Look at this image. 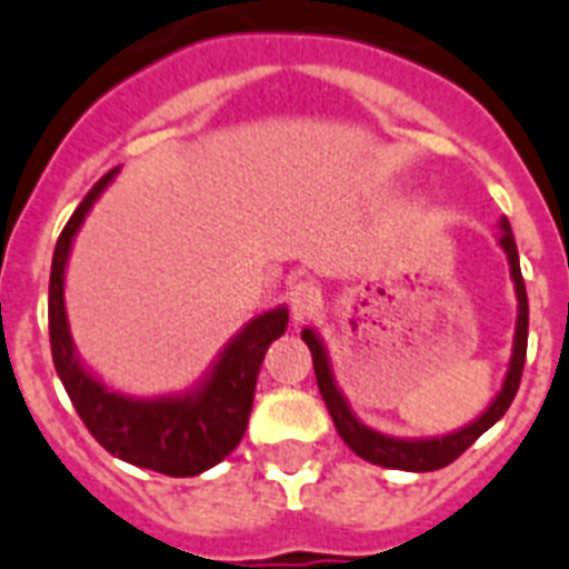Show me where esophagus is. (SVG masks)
I'll return each instance as SVG.
<instances>
[{"instance_id":"1","label":"esophagus","mask_w":569,"mask_h":569,"mask_svg":"<svg viewBox=\"0 0 569 569\" xmlns=\"http://www.w3.org/2000/svg\"><path fill=\"white\" fill-rule=\"evenodd\" d=\"M320 300H323V295H320V289L312 283V280H300V283H295L289 291L291 318L295 320L312 318V315L320 309Z\"/></svg>"}]
</instances>
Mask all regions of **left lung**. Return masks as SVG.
I'll use <instances>...</instances> for the list:
<instances>
[{
  "label": "left lung",
  "instance_id": "8db88e82",
  "mask_svg": "<svg viewBox=\"0 0 569 569\" xmlns=\"http://www.w3.org/2000/svg\"><path fill=\"white\" fill-rule=\"evenodd\" d=\"M498 246L507 254V263H510V278L516 286V300H518V315H516V332H512V352L510 363H507V372H503L501 389L496 392V398L490 401V407L478 415L476 421L463 423L461 429H452L447 435H427V438H398V435L380 432V429L369 427L355 415L352 403L343 395V389L338 387L332 369V358H329V349H326L323 338L318 335V329L306 326L300 338L306 340L309 352H312L315 363V378H318V389L323 395L326 409L332 415L335 429L343 438V443L352 449L355 456H360L363 461L378 463V467L387 469H403V472H432V469H441L447 463L456 461L463 449H469L472 443L481 438L492 423H498L503 418V412L510 409L512 398L518 392V383H521L523 372V358H527V326H530V306H527V289H523L521 278V263H518V246L516 237H512L510 220L501 217L498 220Z\"/></svg>",
  "mask_w": 569,
  "mask_h": 569
}]
</instances>
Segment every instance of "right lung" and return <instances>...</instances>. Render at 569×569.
<instances>
[{
	"instance_id": "obj_1",
	"label": "right lung",
	"mask_w": 569,
	"mask_h": 569,
	"mask_svg": "<svg viewBox=\"0 0 569 569\" xmlns=\"http://www.w3.org/2000/svg\"><path fill=\"white\" fill-rule=\"evenodd\" d=\"M117 174H120V166L108 171L88 191L53 249L51 286H48L53 367L88 432L113 458L140 469H154L162 476H200L223 461L243 438L266 349L271 340H278L286 332L289 309L274 306L240 326V332L231 335L229 343L217 352L202 378L182 392L140 398V395L108 387L106 380L79 358V349L73 343L66 309V271L73 237L86 223L93 202L100 200Z\"/></svg>"
}]
</instances>
